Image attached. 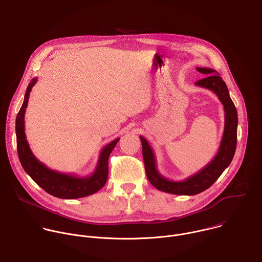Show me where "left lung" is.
Here are the masks:
<instances>
[{"mask_svg":"<svg viewBox=\"0 0 262 262\" xmlns=\"http://www.w3.org/2000/svg\"><path fill=\"white\" fill-rule=\"evenodd\" d=\"M196 70L207 77L195 82V85L211 90L215 93L224 106L225 123L223 137L214 159L198 172L183 181H171L164 178L157 169L156 156L147 140L140 137L144 168L149 183L160 191L177 195H195L210 188L231 163L236 148L237 112L229 96L226 83L216 70L212 68L197 67Z\"/></svg>","mask_w":262,"mask_h":262,"instance_id":"left-lung-1","label":"left lung"}]
</instances>
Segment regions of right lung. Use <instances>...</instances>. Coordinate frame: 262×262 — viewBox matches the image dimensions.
Instances as JSON below:
<instances>
[{
  "instance_id": "obj_1",
  "label": "right lung",
  "mask_w": 262,
  "mask_h": 262,
  "mask_svg": "<svg viewBox=\"0 0 262 262\" xmlns=\"http://www.w3.org/2000/svg\"><path fill=\"white\" fill-rule=\"evenodd\" d=\"M37 82L33 78L26 91L23 105L17 114L15 122L16 142L18 158L25 171L32 180L48 194L63 199H76L92 195L105 185L108 177V158L120 138H117L104 146L99 155L94 172L86 177H77L70 173H62L48 168L40 162L30 148L25 133V114L32 88Z\"/></svg>"
}]
</instances>
